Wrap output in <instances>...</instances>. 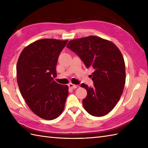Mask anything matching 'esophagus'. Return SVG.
Instances as JSON below:
<instances>
[{
    "instance_id": "esophagus-1",
    "label": "esophagus",
    "mask_w": 148,
    "mask_h": 148,
    "mask_svg": "<svg viewBox=\"0 0 148 148\" xmlns=\"http://www.w3.org/2000/svg\"><path fill=\"white\" fill-rule=\"evenodd\" d=\"M68 86L71 89H75L77 87V85H76V84H72V83L69 84Z\"/></svg>"
}]
</instances>
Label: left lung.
I'll return each instance as SVG.
<instances>
[{"instance_id":"8db88e82","label":"left lung","mask_w":148,"mask_h":148,"mask_svg":"<svg viewBox=\"0 0 148 148\" xmlns=\"http://www.w3.org/2000/svg\"><path fill=\"white\" fill-rule=\"evenodd\" d=\"M67 47L93 71V86L81 84L87 91L83 100L84 109L97 117L108 114L117 104L125 87V64L121 51L111 41L94 36L71 40Z\"/></svg>"}]
</instances>
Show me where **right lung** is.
I'll return each instance as SVG.
<instances>
[{"label": "right lung", "instance_id": "obj_1", "mask_svg": "<svg viewBox=\"0 0 148 148\" xmlns=\"http://www.w3.org/2000/svg\"><path fill=\"white\" fill-rule=\"evenodd\" d=\"M68 40L40 39L25 47L19 56L16 78L27 106L40 118L52 120L62 114L69 95L67 85L57 83L56 65Z\"/></svg>", "mask_w": 148, "mask_h": 148}]
</instances>
